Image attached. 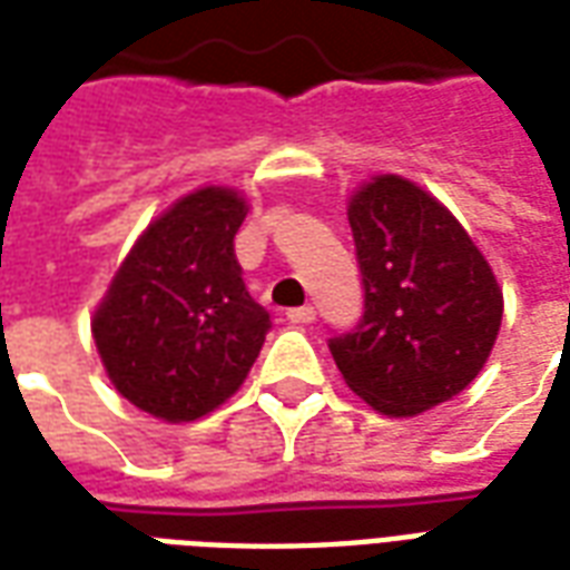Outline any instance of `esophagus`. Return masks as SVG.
Listing matches in <instances>:
<instances>
[{"instance_id": "esophagus-1", "label": "esophagus", "mask_w": 570, "mask_h": 570, "mask_svg": "<svg viewBox=\"0 0 570 570\" xmlns=\"http://www.w3.org/2000/svg\"><path fill=\"white\" fill-rule=\"evenodd\" d=\"M286 320H289V323H298V326H307V323H314V320H317V311H314L311 305L293 307V311L286 314Z\"/></svg>"}]
</instances>
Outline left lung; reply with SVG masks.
Wrapping results in <instances>:
<instances>
[{
	"label": "left lung",
	"mask_w": 570,
	"mask_h": 570,
	"mask_svg": "<svg viewBox=\"0 0 570 570\" xmlns=\"http://www.w3.org/2000/svg\"><path fill=\"white\" fill-rule=\"evenodd\" d=\"M362 317L328 350L347 386L390 416L453 399L489 360L501 289L468 232L411 180L381 175L350 202Z\"/></svg>",
	"instance_id": "left-lung-1"
}]
</instances>
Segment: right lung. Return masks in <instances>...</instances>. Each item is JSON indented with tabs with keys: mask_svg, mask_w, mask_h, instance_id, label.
<instances>
[{
	"mask_svg": "<svg viewBox=\"0 0 570 570\" xmlns=\"http://www.w3.org/2000/svg\"><path fill=\"white\" fill-rule=\"evenodd\" d=\"M247 205L205 187L154 220L92 320L108 377L168 423L199 420L247 377L272 317L247 293L235 232Z\"/></svg>",
	"mask_w": 570,
	"mask_h": 570,
	"instance_id": "obj_1",
	"label": "right lung"
}]
</instances>
